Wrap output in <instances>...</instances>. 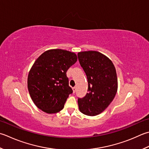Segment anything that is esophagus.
I'll return each mask as SVG.
<instances>
[{"label": "esophagus", "mask_w": 149, "mask_h": 149, "mask_svg": "<svg viewBox=\"0 0 149 149\" xmlns=\"http://www.w3.org/2000/svg\"><path fill=\"white\" fill-rule=\"evenodd\" d=\"M72 90H73V92H74V93H75V90H76V87H75V86L73 87Z\"/></svg>", "instance_id": "esophagus-1"}]
</instances>
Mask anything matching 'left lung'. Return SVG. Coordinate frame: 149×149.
I'll list each match as a JSON object with an SVG mask.
<instances>
[{"label": "left lung", "mask_w": 149, "mask_h": 149, "mask_svg": "<svg viewBox=\"0 0 149 149\" xmlns=\"http://www.w3.org/2000/svg\"><path fill=\"white\" fill-rule=\"evenodd\" d=\"M77 57L88 83V92L78 98L79 109L87 116L98 115L109 107L117 92L116 68L109 58L98 52H79Z\"/></svg>", "instance_id": "left-lung-1"}]
</instances>
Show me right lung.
Wrapping results in <instances>:
<instances>
[{"label":"right lung","instance_id":"1","mask_svg":"<svg viewBox=\"0 0 149 149\" xmlns=\"http://www.w3.org/2000/svg\"><path fill=\"white\" fill-rule=\"evenodd\" d=\"M77 60L75 54L61 49L44 52L29 72L28 88L35 104L48 113L61 111L73 90L66 72Z\"/></svg>","mask_w":149,"mask_h":149}]
</instances>
